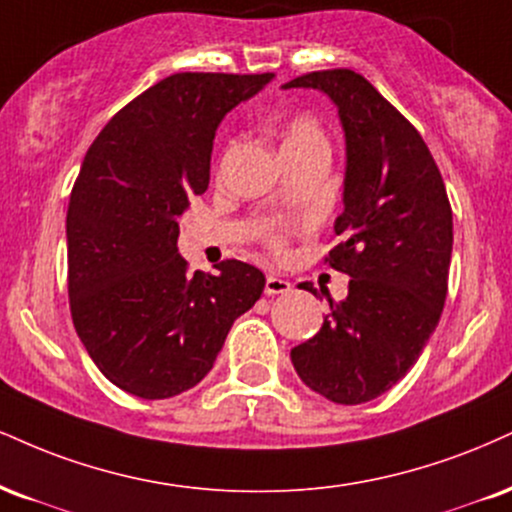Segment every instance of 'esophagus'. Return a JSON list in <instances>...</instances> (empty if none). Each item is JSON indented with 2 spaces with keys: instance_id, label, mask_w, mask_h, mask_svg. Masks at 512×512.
<instances>
[{
  "instance_id": "esophagus-1",
  "label": "esophagus",
  "mask_w": 512,
  "mask_h": 512,
  "mask_svg": "<svg viewBox=\"0 0 512 512\" xmlns=\"http://www.w3.org/2000/svg\"><path fill=\"white\" fill-rule=\"evenodd\" d=\"M291 291V281L281 279V276H267V281H264V293L267 295H279V293H288Z\"/></svg>"
}]
</instances>
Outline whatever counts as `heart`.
I'll return each instance as SVG.
<instances>
[{
    "mask_svg": "<svg viewBox=\"0 0 512 512\" xmlns=\"http://www.w3.org/2000/svg\"><path fill=\"white\" fill-rule=\"evenodd\" d=\"M312 143H324V131L319 128V123L310 116L298 114L291 116L286 123H283L281 131V147L283 150H291V147H303V145H312ZM269 245L274 250L283 248V236L281 233H269Z\"/></svg>",
    "mask_w": 512,
    "mask_h": 512,
    "instance_id": "obj_1",
    "label": "heart"
}]
</instances>
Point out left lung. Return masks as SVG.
Wrapping results in <instances>:
<instances>
[{
  "label": "left lung",
  "instance_id": "1",
  "mask_svg": "<svg viewBox=\"0 0 512 512\" xmlns=\"http://www.w3.org/2000/svg\"><path fill=\"white\" fill-rule=\"evenodd\" d=\"M283 88H315L338 107L346 133L338 245L324 262L350 276L341 303L291 350L319 396L360 405L408 374L441 319L453 252V212L417 128L360 73L312 71ZM300 288L315 293L312 283Z\"/></svg>",
  "mask_w": 512,
  "mask_h": 512
}]
</instances>
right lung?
<instances>
[{
	"label": "right lung",
	"instance_id": "add662e5",
	"mask_svg": "<svg viewBox=\"0 0 512 512\" xmlns=\"http://www.w3.org/2000/svg\"><path fill=\"white\" fill-rule=\"evenodd\" d=\"M274 73H174L128 102L80 166L66 214L69 303L100 372L145 400L193 389L264 274L224 260L188 272L178 217L209 186L217 126Z\"/></svg>",
	"mask_w": 512,
	"mask_h": 512
}]
</instances>
